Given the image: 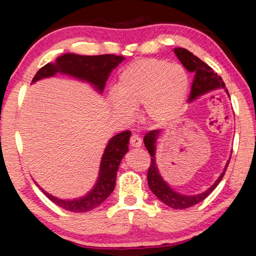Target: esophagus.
<instances>
[{
	"instance_id": "obj_1",
	"label": "esophagus",
	"mask_w": 256,
	"mask_h": 256,
	"mask_svg": "<svg viewBox=\"0 0 256 256\" xmlns=\"http://www.w3.org/2000/svg\"><path fill=\"white\" fill-rule=\"evenodd\" d=\"M129 143H130V146H134V148H140V146H141V144H142V140L138 135L132 134L130 136V140H129Z\"/></svg>"
}]
</instances>
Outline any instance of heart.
I'll return each instance as SVG.
<instances>
[{"label": "heart", "instance_id": "heart-1", "mask_svg": "<svg viewBox=\"0 0 256 256\" xmlns=\"http://www.w3.org/2000/svg\"><path fill=\"white\" fill-rule=\"evenodd\" d=\"M188 85V76L182 66L160 59H138L122 70L118 92H110L108 100L126 118H132L135 108L143 107L150 122L166 124L183 112Z\"/></svg>", "mask_w": 256, "mask_h": 256}]
</instances>
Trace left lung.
Listing matches in <instances>:
<instances>
[{
	"label": "left lung",
	"instance_id": "1",
	"mask_svg": "<svg viewBox=\"0 0 256 256\" xmlns=\"http://www.w3.org/2000/svg\"><path fill=\"white\" fill-rule=\"evenodd\" d=\"M174 51V54H176L177 58L180 59L182 64H183L184 68H186L188 72L194 73V82H192L188 100L194 101L197 99L198 96H200L202 94L208 93L212 90L220 88V87L225 88V82H224L222 76L216 74V73L212 70V68H210L206 62L200 60L197 56H194V54H191L190 51L186 50V48H176ZM226 92L228 94V90H226ZM160 132V130H158V129L150 130L149 132H146L144 138H143L146 148L149 152L150 156H152V163H150V166L148 169V176H146L148 177V185L150 190L152 191V194H155L160 202H163L164 204L168 205L171 208L183 210L191 208V206L204 200V199L214 190L216 185H218L220 183V180H222L227 166H228L230 160L226 164L225 170L222 171L220 177L216 180V183L213 184L208 190L196 196H185L178 194V192L174 191L172 188L164 182L162 176L160 174L158 169H157L155 162V143Z\"/></svg>",
	"mask_w": 256,
	"mask_h": 256
}]
</instances>
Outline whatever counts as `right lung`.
I'll list each match as a JSON object with an SVG mask.
<instances>
[{
  "instance_id": "obj_1",
  "label": "right lung",
  "mask_w": 256,
  "mask_h": 256,
  "mask_svg": "<svg viewBox=\"0 0 256 256\" xmlns=\"http://www.w3.org/2000/svg\"><path fill=\"white\" fill-rule=\"evenodd\" d=\"M122 56L116 54H100V56H80L73 54H65L57 58L54 64L48 62L34 76L32 82L37 80L54 76L60 72L90 82L96 88L102 93L106 82L110 72L124 60ZM132 132L129 130L122 132L120 134L113 136L108 142L104 152L101 158L100 172L96 184L85 197L74 199V200H65L58 199L48 192L42 190L45 196L54 202L56 205L60 206L66 211L76 213H84L94 210L102 204L110 197L115 188V180L118 166L124 154L128 152L129 138Z\"/></svg>"
}]
</instances>
